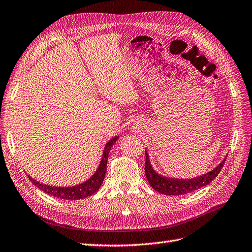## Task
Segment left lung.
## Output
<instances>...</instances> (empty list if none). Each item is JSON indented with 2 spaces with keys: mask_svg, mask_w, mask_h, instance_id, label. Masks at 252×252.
<instances>
[{
  "mask_svg": "<svg viewBox=\"0 0 252 252\" xmlns=\"http://www.w3.org/2000/svg\"><path fill=\"white\" fill-rule=\"evenodd\" d=\"M145 157V176L147 179V182L150 183L152 188L155 189L156 191L167 195L186 194L208 185V184L219 174L220 171H221L226 159L225 157L216 168L211 171V172H207L203 175L193 177V179L189 180H176L169 179V177H164L160 174H158L156 171L152 168V164L150 162L149 155H147L146 151Z\"/></svg>",
  "mask_w": 252,
  "mask_h": 252,
  "instance_id": "left-lung-1",
  "label": "left lung"
}]
</instances>
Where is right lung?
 <instances>
[{"label":"right lung","mask_w":252,"mask_h":252,"mask_svg":"<svg viewBox=\"0 0 252 252\" xmlns=\"http://www.w3.org/2000/svg\"><path fill=\"white\" fill-rule=\"evenodd\" d=\"M119 139V137L112 138L109 142L106 144L105 150H103V154L101 157V161L99 163V167L96 170L94 175L90 177V179L82 184H79L77 186L72 187H55L50 185H45V184H41L36 180H33L32 177L29 175L30 181L32 182L36 187H38L42 191L53 195L55 198L60 199H65V200H80L88 198L90 195L94 194L98 189L101 186L106 175V170H107V161H108V156L110 150H111L112 145L115 143V141Z\"/></svg>","instance_id":"obj_1"}]
</instances>
